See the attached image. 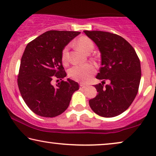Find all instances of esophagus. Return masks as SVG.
<instances>
[{
    "mask_svg": "<svg viewBox=\"0 0 156 156\" xmlns=\"http://www.w3.org/2000/svg\"><path fill=\"white\" fill-rule=\"evenodd\" d=\"M80 89H84V88H86V87H87V85H85L84 84H82V83H80Z\"/></svg>",
    "mask_w": 156,
    "mask_h": 156,
    "instance_id": "1",
    "label": "esophagus"
}]
</instances>
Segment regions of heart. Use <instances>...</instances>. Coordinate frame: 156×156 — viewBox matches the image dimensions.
<instances>
[{"label": "heart", "mask_w": 156, "mask_h": 156, "mask_svg": "<svg viewBox=\"0 0 156 156\" xmlns=\"http://www.w3.org/2000/svg\"><path fill=\"white\" fill-rule=\"evenodd\" d=\"M76 46L79 50L84 53L91 52L94 48V43L90 38L87 36H82L76 42ZM68 48L65 47L62 52V61L66 63L67 60ZM96 69L92 64L87 63L84 65H75L69 70V76L76 82L86 83L90 80L91 76L95 73Z\"/></svg>", "instance_id": "heart-1"}]
</instances>
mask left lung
I'll return each mask as SVG.
<instances>
[{"mask_svg": "<svg viewBox=\"0 0 156 156\" xmlns=\"http://www.w3.org/2000/svg\"><path fill=\"white\" fill-rule=\"evenodd\" d=\"M84 33L97 44L101 57L96 77L103 81L94 85L98 94L89 100V106L101 116H116L131 106L137 94L141 77L140 60L133 47L121 36L97 30ZM106 79L110 83L104 86Z\"/></svg>", "mask_w": 156, "mask_h": 156, "instance_id": "obj_1", "label": "left lung"}]
</instances>
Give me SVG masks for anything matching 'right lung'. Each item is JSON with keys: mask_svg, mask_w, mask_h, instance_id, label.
I'll return each mask as SVG.
<instances>
[{"mask_svg": "<svg viewBox=\"0 0 156 156\" xmlns=\"http://www.w3.org/2000/svg\"><path fill=\"white\" fill-rule=\"evenodd\" d=\"M75 31H47L29 42L21 58L18 84L23 100L32 112L55 117L65 112L79 84L68 78L54 87V79L67 76L62 61L65 47L80 35Z\"/></svg>", "mask_w": 156, "mask_h": 156, "instance_id": "right-lung-1", "label": "right lung"}]
</instances>
